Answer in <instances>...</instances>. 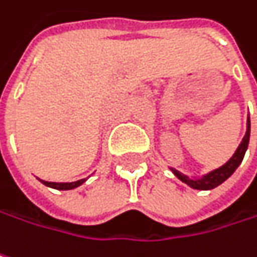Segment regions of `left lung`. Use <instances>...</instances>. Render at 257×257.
<instances>
[{"instance_id": "obj_1", "label": "left lung", "mask_w": 257, "mask_h": 257, "mask_svg": "<svg viewBox=\"0 0 257 257\" xmlns=\"http://www.w3.org/2000/svg\"><path fill=\"white\" fill-rule=\"evenodd\" d=\"M248 140H250V117H248L247 119V132H246V136L243 138V142L240 143V146L237 148L235 154L231 156V159H229L227 164H224L222 167L213 170L209 174H206L205 177H202V178H190V177H187V175L178 173L177 170H173V168H171V170H173V173H174L183 183L189 184L190 187L196 189V190H211V189H215L216 186L222 184V183L228 178L229 175L237 170V167L241 164V161H243V158H244V154H246V151H247Z\"/></svg>"}]
</instances>
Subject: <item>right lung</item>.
<instances>
[{
	"mask_svg": "<svg viewBox=\"0 0 257 257\" xmlns=\"http://www.w3.org/2000/svg\"><path fill=\"white\" fill-rule=\"evenodd\" d=\"M84 181H86V178L79 180V181H73V183H48V181H42V183L48 187H52V189H57V190H71V189H76V187L82 186Z\"/></svg>",
	"mask_w": 257,
	"mask_h": 257,
	"instance_id": "obj_1",
	"label": "right lung"
}]
</instances>
